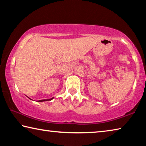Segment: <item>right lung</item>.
Segmentation results:
<instances>
[{"instance_id":"1","label":"right lung","mask_w":146,"mask_h":146,"mask_svg":"<svg viewBox=\"0 0 146 146\" xmlns=\"http://www.w3.org/2000/svg\"><path fill=\"white\" fill-rule=\"evenodd\" d=\"M53 98L54 97H52L51 98H50V99H44V100H38L37 102H45V101H49V100H53ZM31 99V98H30Z\"/></svg>"}]
</instances>
